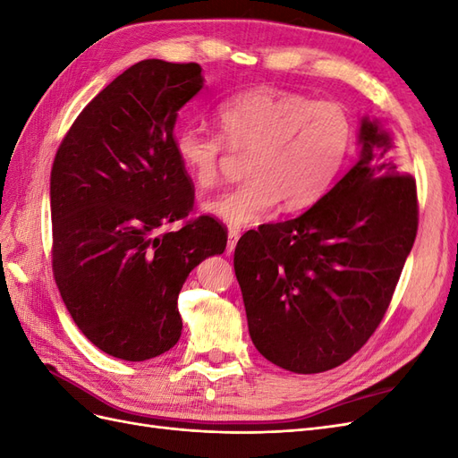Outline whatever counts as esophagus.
Returning <instances> with one entry per match:
<instances>
[{
    "instance_id": "obj_1",
    "label": "esophagus",
    "mask_w": 458,
    "mask_h": 458,
    "mask_svg": "<svg viewBox=\"0 0 458 458\" xmlns=\"http://www.w3.org/2000/svg\"><path fill=\"white\" fill-rule=\"evenodd\" d=\"M239 239H241V231L239 229H229V233H227V252L234 250V246H237Z\"/></svg>"
}]
</instances>
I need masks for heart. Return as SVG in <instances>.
I'll use <instances>...</instances> for the list:
<instances>
[{
    "label": "heart",
    "instance_id": "1",
    "mask_svg": "<svg viewBox=\"0 0 458 458\" xmlns=\"http://www.w3.org/2000/svg\"><path fill=\"white\" fill-rule=\"evenodd\" d=\"M219 133L177 128L174 150L200 189L219 183L227 152L248 155L246 182L206 202L233 227L254 224L281 200L300 210L321 199L352 148L353 126L344 106L276 88L234 95L216 110Z\"/></svg>",
    "mask_w": 458,
    "mask_h": 458
}]
</instances>
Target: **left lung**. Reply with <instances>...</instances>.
Segmentation results:
<instances>
[{
  "label": "left lung",
  "instance_id": "left-lung-1",
  "mask_svg": "<svg viewBox=\"0 0 458 458\" xmlns=\"http://www.w3.org/2000/svg\"><path fill=\"white\" fill-rule=\"evenodd\" d=\"M361 155L306 214L244 233L234 248L258 352L298 374L325 372L363 348L390 308L417 239V182L392 137L363 118Z\"/></svg>",
  "mask_w": 458,
  "mask_h": 458
}]
</instances>
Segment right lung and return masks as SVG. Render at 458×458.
Instances as JSON below:
<instances>
[{
    "label": "right lung",
    "instance_id": "add662e5",
    "mask_svg": "<svg viewBox=\"0 0 458 458\" xmlns=\"http://www.w3.org/2000/svg\"><path fill=\"white\" fill-rule=\"evenodd\" d=\"M200 72L160 59L130 66L81 110L53 160L55 283L81 335L123 361L174 348L179 290L227 246L217 219H187L195 185L174 150L177 110L200 91Z\"/></svg>",
    "mask_w": 458,
    "mask_h": 458
}]
</instances>
